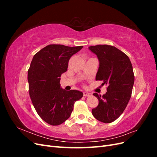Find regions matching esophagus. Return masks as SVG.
<instances>
[{"mask_svg": "<svg viewBox=\"0 0 157 157\" xmlns=\"http://www.w3.org/2000/svg\"><path fill=\"white\" fill-rule=\"evenodd\" d=\"M90 95H91V94H90L88 92H83V96L84 97H88V96H90Z\"/></svg>", "mask_w": 157, "mask_h": 157, "instance_id": "esophagus-1", "label": "esophagus"}]
</instances>
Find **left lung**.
<instances>
[{"label":"left lung","instance_id":"left-lung-1","mask_svg":"<svg viewBox=\"0 0 157 157\" xmlns=\"http://www.w3.org/2000/svg\"><path fill=\"white\" fill-rule=\"evenodd\" d=\"M89 49L99 61L96 80L107 85L105 94H93L99 103L92 113L99 121L113 122L124 112L131 98L134 83L132 65L128 56L115 46L99 44L90 46Z\"/></svg>","mask_w":157,"mask_h":157}]
</instances>
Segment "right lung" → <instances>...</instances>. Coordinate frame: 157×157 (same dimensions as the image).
Here are the masks:
<instances>
[{"mask_svg":"<svg viewBox=\"0 0 157 157\" xmlns=\"http://www.w3.org/2000/svg\"><path fill=\"white\" fill-rule=\"evenodd\" d=\"M83 48L50 44L35 54L28 69L29 96L36 113L52 126L62 124L83 94L60 88L61 75L67 71L71 56Z\"/></svg>","mask_w":157,"mask_h":157,"instance_id":"1","label":"right lung"}]
</instances>
